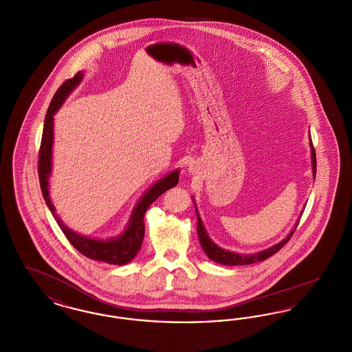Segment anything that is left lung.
Returning a JSON list of instances; mask_svg holds the SVG:
<instances>
[{
    "instance_id": "obj_1",
    "label": "left lung",
    "mask_w": 352,
    "mask_h": 352,
    "mask_svg": "<svg viewBox=\"0 0 352 352\" xmlns=\"http://www.w3.org/2000/svg\"><path fill=\"white\" fill-rule=\"evenodd\" d=\"M311 140V137H310ZM310 148H311V166H313V174H314V179H316V173H317V158H316V151H314V146H313V142H310ZM197 208V207H195ZM197 218H198V226H197V231H198V237H199V241H201V248L204 253L215 263L218 264H223V265H248V264H253V263H257V261H264L267 260L268 257H270L272 254L277 253L280 251L285 244L290 240L292 234H294L296 231V227L298 226V223L296 224V227L290 231V234H287L285 237L283 241H280L278 244L270 247L265 251L257 252V253H253V254H239V253H234V252L226 251L223 248L218 247L214 241H211V239L208 237V234L206 232L204 227H203V223H201V217H199V212L197 210Z\"/></svg>"
}]
</instances>
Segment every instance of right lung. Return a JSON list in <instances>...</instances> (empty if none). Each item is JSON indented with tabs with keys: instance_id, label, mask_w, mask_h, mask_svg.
I'll return each mask as SVG.
<instances>
[{
	"instance_id": "add662e5",
	"label": "right lung",
	"mask_w": 352,
	"mask_h": 352,
	"mask_svg": "<svg viewBox=\"0 0 352 352\" xmlns=\"http://www.w3.org/2000/svg\"><path fill=\"white\" fill-rule=\"evenodd\" d=\"M82 79H83V74L78 72L74 78L68 79L58 88V91L55 92L51 100L50 107L47 109L46 118H45L41 149H39V157H38L39 184H41L43 198L46 201L47 207L50 208L52 217L56 220L58 226L60 227L65 236L67 237L68 241L74 245V248H76L82 254L91 260L102 261L113 265H124L131 260H133L141 248L144 234H145L144 215L146 210L149 208L151 203L158 197H161L165 191L177 186L179 181V170L171 171L166 177L160 179L157 184H153L151 188L142 195V198L134 207L128 227L118 237L109 239V240H98V239H91L83 234H76L72 230H69L62 221V219L56 215L55 207L50 199V191H49L52 141H54V113L60 108V105L63 104V101L66 100L71 91L82 82Z\"/></svg>"
}]
</instances>
